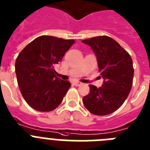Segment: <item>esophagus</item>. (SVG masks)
I'll return each mask as SVG.
<instances>
[{
	"instance_id": "obj_1",
	"label": "esophagus",
	"mask_w": 150,
	"mask_h": 150,
	"mask_svg": "<svg viewBox=\"0 0 150 150\" xmlns=\"http://www.w3.org/2000/svg\"><path fill=\"white\" fill-rule=\"evenodd\" d=\"M72 85H75V86H80V85H81L82 84H81V82H79V81H73Z\"/></svg>"
}]
</instances>
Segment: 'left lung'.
<instances>
[{"mask_svg":"<svg viewBox=\"0 0 150 150\" xmlns=\"http://www.w3.org/2000/svg\"><path fill=\"white\" fill-rule=\"evenodd\" d=\"M94 50L102 87L90 85V92L83 104L90 113L104 116L116 111L127 98L133 85L134 69L129 54L117 41L108 36H95L81 41Z\"/></svg>","mask_w":150,"mask_h":150,"instance_id":"left-lung-1","label":"left lung"}]
</instances>
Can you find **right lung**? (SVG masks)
<instances>
[{"label": "right lung", "instance_id": "add662e5", "mask_svg": "<svg viewBox=\"0 0 150 150\" xmlns=\"http://www.w3.org/2000/svg\"><path fill=\"white\" fill-rule=\"evenodd\" d=\"M75 40L41 36L20 52L15 62L17 82L26 102L35 110H55L71 86L56 77L54 65L59 63Z\"/></svg>", "mask_w": 150, "mask_h": 150}]
</instances>
